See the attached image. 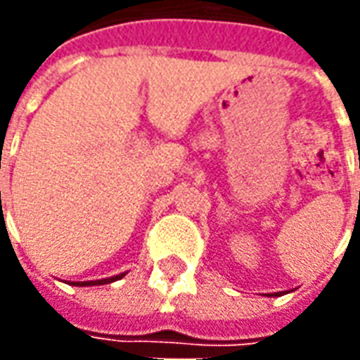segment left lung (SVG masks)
I'll return each instance as SVG.
<instances>
[{
  "mask_svg": "<svg viewBox=\"0 0 360 360\" xmlns=\"http://www.w3.org/2000/svg\"><path fill=\"white\" fill-rule=\"evenodd\" d=\"M283 293H287V291H283ZM274 295H276V297H279V295H281V293H274Z\"/></svg>",
  "mask_w": 360,
  "mask_h": 360,
  "instance_id": "1",
  "label": "left lung"
}]
</instances>
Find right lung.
<instances>
[{
    "instance_id": "add662e5",
    "label": "right lung",
    "mask_w": 360,
    "mask_h": 360,
    "mask_svg": "<svg viewBox=\"0 0 360 360\" xmlns=\"http://www.w3.org/2000/svg\"><path fill=\"white\" fill-rule=\"evenodd\" d=\"M127 274V271H125ZM125 274H119V276H113V278L105 279H94V281H71V285L77 287H89V285H105V283H111V281H117V279L125 278Z\"/></svg>"
}]
</instances>
